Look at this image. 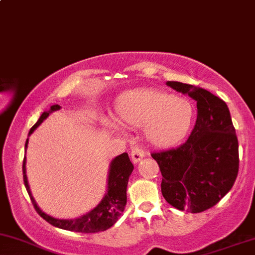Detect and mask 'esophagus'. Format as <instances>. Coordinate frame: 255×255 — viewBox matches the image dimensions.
<instances>
[{"label":"esophagus","mask_w":255,"mask_h":255,"mask_svg":"<svg viewBox=\"0 0 255 255\" xmlns=\"http://www.w3.org/2000/svg\"><path fill=\"white\" fill-rule=\"evenodd\" d=\"M144 155H145V152H144L142 146H133L131 149V159H132L133 163L139 162L144 157Z\"/></svg>","instance_id":"34e87169"}]
</instances>
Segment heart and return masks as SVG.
Listing matches in <instances>:
<instances>
[{"instance_id": "b5f03b06", "label": "heart", "mask_w": 255, "mask_h": 255, "mask_svg": "<svg viewBox=\"0 0 255 255\" xmlns=\"http://www.w3.org/2000/svg\"><path fill=\"white\" fill-rule=\"evenodd\" d=\"M189 100L159 90L144 89L124 93L117 103V119L128 128H143L152 145L169 147L185 137L193 123Z\"/></svg>"}]
</instances>
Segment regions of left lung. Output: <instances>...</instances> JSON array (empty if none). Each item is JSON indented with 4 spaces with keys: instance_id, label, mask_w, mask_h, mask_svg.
<instances>
[{
    "instance_id": "1",
    "label": "left lung",
    "mask_w": 255,
    "mask_h": 255,
    "mask_svg": "<svg viewBox=\"0 0 255 255\" xmlns=\"http://www.w3.org/2000/svg\"><path fill=\"white\" fill-rule=\"evenodd\" d=\"M168 86L196 100L197 118L180 146L152 152L162 174L166 202L178 210L212 208L233 187L239 171V143L224 100L194 85L168 81Z\"/></svg>"
}]
</instances>
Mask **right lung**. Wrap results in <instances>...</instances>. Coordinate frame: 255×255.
I'll return each mask as SVG.
<instances>
[{"instance_id": "1", "label": "right lung", "mask_w": 255, "mask_h": 255, "mask_svg": "<svg viewBox=\"0 0 255 255\" xmlns=\"http://www.w3.org/2000/svg\"><path fill=\"white\" fill-rule=\"evenodd\" d=\"M61 108L59 105H53L49 109V111L43 112L36 122V124L30 128L29 134L33 133V131L39 127L45 119L48 117L49 113L58 111ZM28 145V139L26 140V149ZM133 170V164L131 163L128 155L127 152L122 153L116 157L110 165V172L108 178V193L105 194L104 199L102 200L96 208H93L91 212L87 213L78 219L73 220H59L52 216L45 214L41 210L31 196L29 185L26 175V156L23 158V165H22V171H23V182L24 187L29 195L31 203L34 208L37 212L41 218L45 219L48 224H51L54 227L66 229V231L78 232V233H98L112 227L117 222L119 216L124 212L125 204H127V188L128 177Z\"/></svg>"}]
</instances>
